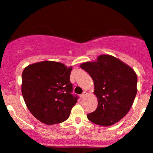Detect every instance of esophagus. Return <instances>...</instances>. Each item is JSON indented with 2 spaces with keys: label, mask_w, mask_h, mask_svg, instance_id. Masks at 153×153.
Instances as JSON below:
<instances>
[{
  "label": "esophagus",
  "mask_w": 153,
  "mask_h": 153,
  "mask_svg": "<svg viewBox=\"0 0 153 153\" xmlns=\"http://www.w3.org/2000/svg\"><path fill=\"white\" fill-rule=\"evenodd\" d=\"M86 95H87V92L83 91V93L80 95V97H81V98H85V97H86Z\"/></svg>",
  "instance_id": "34e87169"
}]
</instances>
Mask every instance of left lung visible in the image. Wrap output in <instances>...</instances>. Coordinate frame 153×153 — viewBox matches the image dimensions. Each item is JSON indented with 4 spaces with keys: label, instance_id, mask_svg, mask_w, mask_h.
<instances>
[{
    "label": "left lung",
    "instance_id": "left-lung-1",
    "mask_svg": "<svg viewBox=\"0 0 153 153\" xmlns=\"http://www.w3.org/2000/svg\"><path fill=\"white\" fill-rule=\"evenodd\" d=\"M94 80L98 106L87 115L92 123L108 126L128 113L137 92V76L126 64L110 55H100L96 62L80 65Z\"/></svg>",
    "mask_w": 153,
    "mask_h": 153
}]
</instances>
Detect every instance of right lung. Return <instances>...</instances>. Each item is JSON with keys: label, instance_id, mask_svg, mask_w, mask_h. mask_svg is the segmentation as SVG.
<instances>
[{"label": "right lung", "instance_id": "obj_1", "mask_svg": "<svg viewBox=\"0 0 153 153\" xmlns=\"http://www.w3.org/2000/svg\"><path fill=\"white\" fill-rule=\"evenodd\" d=\"M72 67L43 61L23 70L22 93L28 110L47 125L60 123L70 116L78 97L73 95L70 75Z\"/></svg>", "mask_w": 153, "mask_h": 153}]
</instances>
